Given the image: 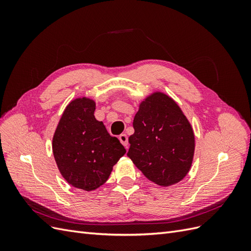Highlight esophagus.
<instances>
[{
	"label": "esophagus",
	"instance_id": "34e87169",
	"mask_svg": "<svg viewBox=\"0 0 251 251\" xmlns=\"http://www.w3.org/2000/svg\"><path fill=\"white\" fill-rule=\"evenodd\" d=\"M119 140H120V142L124 144L125 146V148L126 149H127V147H128V140H127V136L126 135V134H121V135H119Z\"/></svg>",
	"mask_w": 251,
	"mask_h": 251
}]
</instances>
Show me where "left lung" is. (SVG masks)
<instances>
[{
	"instance_id": "obj_1",
	"label": "left lung",
	"mask_w": 251,
	"mask_h": 251,
	"mask_svg": "<svg viewBox=\"0 0 251 251\" xmlns=\"http://www.w3.org/2000/svg\"><path fill=\"white\" fill-rule=\"evenodd\" d=\"M127 157L149 180L160 186L176 184L191 170L195 135L173 98L155 92L144 100L133 121Z\"/></svg>"
}]
</instances>
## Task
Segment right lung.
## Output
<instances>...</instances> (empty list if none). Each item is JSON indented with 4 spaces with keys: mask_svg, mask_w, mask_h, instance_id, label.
Masks as SVG:
<instances>
[{
    "mask_svg": "<svg viewBox=\"0 0 251 251\" xmlns=\"http://www.w3.org/2000/svg\"><path fill=\"white\" fill-rule=\"evenodd\" d=\"M95 101L76 98L65 109L52 140L62 176L72 186L93 191L108 180L126 149L94 116Z\"/></svg>",
    "mask_w": 251,
    "mask_h": 251,
    "instance_id": "obj_1",
    "label": "right lung"
}]
</instances>
